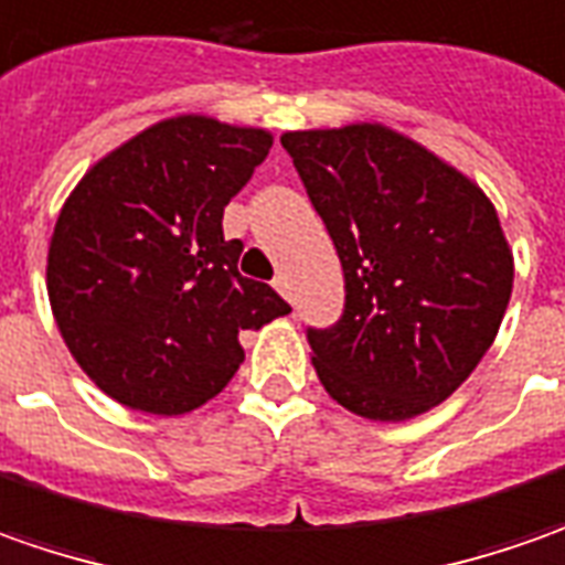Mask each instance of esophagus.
<instances>
[{"label":"esophagus","instance_id":"34e87169","mask_svg":"<svg viewBox=\"0 0 565 565\" xmlns=\"http://www.w3.org/2000/svg\"><path fill=\"white\" fill-rule=\"evenodd\" d=\"M275 290H278V294H281L284 300H290L294 302V294H290V281H287V275H275Z\"/></svg>","mask_w":565,"mask_h":565}]
</instances>
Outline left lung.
Returning <instances> with one entry per match:
<instances>
[{"label": "left lung", "mask_w": 565, "mask_h": 565, "mask_svg": "<svg viewBox=\"0 0 565 565\" xmlns=\"http://www.w3.org/2000/svg\"><path fill=\"white\" fill-rule=\"evenodd\" d=\"M343 268V312L306 328L324 391L403 422L438 406L494 343L513 253L491 200L381 125L281 137Z\"/></svg>", "instance_id": "left-lung-1"}]
</instances>
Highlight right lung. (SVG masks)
<instances>
[{
  "instance_id": "right-lung-1",
  "label": "right lung",
  "mask_w": 565,
  "mask_h": 565,
  "mask_svg": "<svg viewBox=\"0 0 565 565\" xmlns=\"http://www.w3.org/2000/svg\"><path fill=\"white\" fill-rule=\"evenodd\" d=\"M271 134L203 115L152 125L74 186L50 244L46 287L71 356L140 413L181 416L244 362L241 331L287 316L244 278L222 215L263 166Z\"/></svg>"
}]
</instances>
